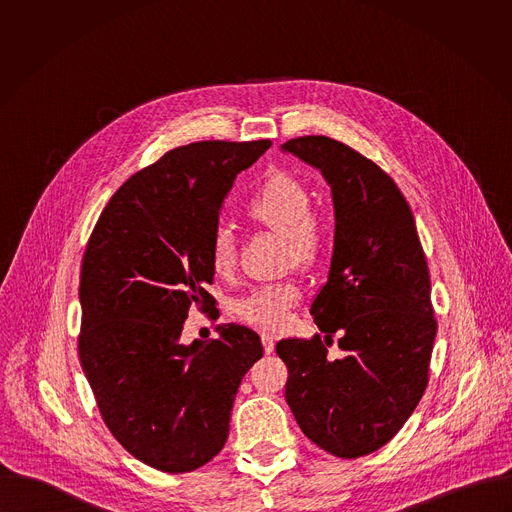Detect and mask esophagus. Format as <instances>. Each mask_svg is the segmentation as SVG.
<instances>
[{
  "label": "esophagus",
  "instance_id": "obj_1",
  "mask_svg": "<svg viewBox=\"0 0 512 512\" xmlns=\"http://www.w3.org/2000/svg\"><path fill=\"white\" fill-rule=\"evenodd\" d=\"M262 345H264V351L270 355L274 351V345H276V339L272 333H262Z\"/></svg>",
  "mask_w": 512,
  "mask_h": 512
}]
</instances>
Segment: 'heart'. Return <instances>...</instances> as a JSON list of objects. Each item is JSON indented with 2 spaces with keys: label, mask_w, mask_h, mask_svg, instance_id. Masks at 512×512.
I'll list each match as a JSON object with an SVG mask.
<instances>
[{
  "label": "heart",
  "mask_w": 512,
  "mask_h": 512,
  "mask_svg": "<svg viewBox=\"0 0 512 512\" xmlns=\"http://www.w3.org/2000/svg\"><path fill=\"white\" fill-rule=\"evenodd\" d=\"M244 215L286 238V256L299 264H315L327 250L331 226L321 213L311 209L309 189L290 173L276 171L258 187L244 205ZM209 260L213 272L226 278L236 266V238L228 224L220 222L209 240ZM301 297V288L292 278L260 284L234 303V313L242 321L278 329L284 327Z\"/></svg>",
  "instance_id": "b5f03b06"
}]
</instances>
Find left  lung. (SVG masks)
<instances>
[{
    "instance_id": "left-lung-1",
    "label": "left lung",
    "mask_w": 512,
    "mask_h": 512,
    "mask_svg": "<svg viewBox=\"0 0 512 512\" xmlns=\"http://www.w3.org/2000/svg\"><path fill=\"white\" fill-rule=\"evenodd\" d=\"M282 149L323 173L335 205L329 280L311 305L325 341L276 345L286 400L313 443L357 459L398 434L428 386L438 331L430 270L408 201L374 161L325 136ZM335 332L346 357L331 362Z\"/></svg>"
}]
</instances>
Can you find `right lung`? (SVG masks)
Wrapping results in <instances>:
<instances>
[{
  "label": "right lung",
  "mask_w": 512,
  "mask_h": 512,
  "mask_svg": "<svg viewBox=\"0 0 512 512\" xmlns=\"http://www.w3.org/2000/svg\"><path fill=\"white\" fill-rule=\"evenodd\" d=\"M195 142L134 173L108 201L80 266L78 357L106 428L163 473L209 463L228 438L232 402L264 349L228 323L183 345L189 307L215 309L209 240L236 175L268 147Z\"/></svg>",
  "instance_id": "obj_1"
}]
</instances>
